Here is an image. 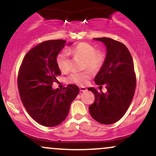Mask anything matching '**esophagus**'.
Returning a JSON list of instances; mask_svg holds the SVG:
<instances>
[{
  "label": "esophagus",
  "mask_w": 156,
  "mask_h": 156,
  "mask_svg": "<svg viewBox=\"0 0 156 156\" xmlns=\"http://www.w3.org/2000/svg\"><path fill=\"white\" fill-rule=\"evenodd\" d=\"M79 89H80V92H86V91L87 90V89L85 87H80Z\"/></svg>",
  "instance_id": "1"
}]
</instances>
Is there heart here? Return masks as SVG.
<instances>
[{
  "mask_svg": "<svg viewBox=\"0 0 156 156\" xmlns=\"http://www.w3.org/2000/svg\"><path fill=\"white\" fill-rule=\"evenodd\" d=\"M68 52L76 56L84 58L83 68L88 67L92 70H96L103 65L104 62V54L101 51H98L92 44L87 42H80L74 47L68 49ZM67 51H62L56 56L57 65L61 70L66 71L69 69V54ZM92 76L89 69L82 72L73 73L68 78L70 83L83 85Z\"/></svg>",
  "mask_w": 156,
  "mask_h": 156,
  "instance_id": "1",
  "label": "heart"
}]
</instances>
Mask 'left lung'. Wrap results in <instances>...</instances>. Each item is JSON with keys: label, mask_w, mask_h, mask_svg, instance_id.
<instances>
[{"label": "left lung", "mask_w": 156, "mask_h": 156, "mask_svg": "<svg viewBox=\"0 0 156 156\" xmlns=\"http://www.w3.org/2000/svg\"><path fill=\"white\" fill-rule=\"evenodd\" d=\"M106 47V55L101 69L94 78L97 85H104L107 92H98L89 87L94 94V102L89 108L90 115L104 125L116 122L124 116L130 106L136 89V79L132 56L126 46L111 38H94Z\"/></svg>", "instance_id": "left-lung-1"}]
</instances>
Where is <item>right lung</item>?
Returning <instances> with one entry per match:
<instances>
[{
	"mask_svg": "<svg viewBox=\"0 0 156 156\" xmlns=\"http://www.w3.org/2000/svg\"><path fill=\"white\" fill-rule=\"evenodd\" d=\"M66 44L63 39L42 42L26 53L20 68L17 86L21 101L28 114L43 126L61 124L79 93L78 86L73 84L63 91L52 88L61 75L56 56Z\"/></svg>",
	"mask_w": 156,
	"mask_h": 156,
	"instance_id": "1",
	"label": "right lung"
}]
</instances>
